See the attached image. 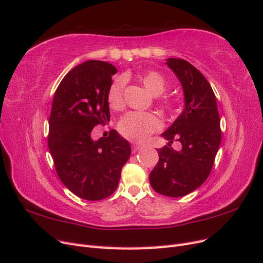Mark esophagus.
<instances>
[{"label":"esophagus","mask_w":263,"mask_h":263,"mask_svg":"<svg viewBox=\"0 0 263 263\" xmlns=\"http://www.w3.org/2000/svg\"><path fill=\"white\" fill-rule=\"evenodd\" d=\"M142 148V146L140 145V144H133V145H132V152H133V153H135V152H138V151H140Z\"/></svg>","instance_id":"34e87169"}]
</instances>
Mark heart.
Masks as SVG:
<instances>
[{
	"label": "heart",
	"mask_w": 263,
	"mask_h": 263,
	"mask_svg": "<svg viewBox=\"0 0 263 263\" xmlns=\"http://www.w3.org/2000/svg\"><path fill=\"white\" fill-rule=\"evenodd\" d=\"M141 81L144 86L155 96L163 94L167 88V82L164 76L154 70L144 72L141 75ZM126 82H128V79L125 75H119L110 84L107 92V100L112 109H119L123 106V92ZM163 105L171 111L174 110V105L169 99H164ZM160 126H162V121L154 114L130 111L121 118L119 124H118V129L126 139L143 141L151 133L159 130Z\"/></svg>",
	"instance_id": "heart-1"
}]
</instances>
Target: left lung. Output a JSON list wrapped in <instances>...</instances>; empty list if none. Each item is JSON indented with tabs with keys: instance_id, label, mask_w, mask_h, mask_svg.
<instances>
[{
	"instance_id": "8db88e82",
	"label": "left lung",
	"mask_w": 263,
	"mask_h": 263,
	"mask_svg": "<svg viewBox=\"0 0 263 263\" xmlns=\"http://www.w3.org/2000/svg\"><path fill=\"white\" fill-rule=\"evenodd\" d=\"M166 63L181 83L184 109L162 134L169 143L157 149L159 159L149 174V182L157 193L178 198L208 179L222 131L214 91L203 74L182 59L169 58ZM174 140L182 144L180 151L171 147Z\"/></svg>"
}]
</instances>
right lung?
<instances>
[{
    "instance_id": "obj_1",
    "label": "right lung",
    "mask_w": 263,
    "mask_h": 263,
    "mask_svg": "<svg viewBox=\"0 0 263 263\" xmlns=\"http://www.w3.org/2000/svg\"><path fill=\"white\" fill-rule=\"evenodd\" d=\"M117 72L105 61L79 64L59 84L52 100L49 151L63 184L84 200L112 194L131 155L129 142L116 130L98 141L90 137L94 126L110 120L107 92Z\"/></svg>"
}]
</instances>
